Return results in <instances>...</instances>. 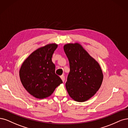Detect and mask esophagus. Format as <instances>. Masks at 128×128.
<instances>
[{
    "instance_id": "obj_1",
    "label": "esophagus",
    "mask_w": 128,
    "mask_h": 128,
    "mask_svg": "<svg viewBox=\"0 0 128 128\" xmlns=\"http://www.w3.org/2000/svg\"><path fill=\"white\" fill-rule=\"evenodd\" d=\"M60 77L61 78V79L62 80L63 82H64V81H65V76L63 75H62V76H61Z\"/></svg>"
}]
</instances>
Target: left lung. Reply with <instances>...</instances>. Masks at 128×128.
<instances>
[{"label":"left lung","mask_w":128,"mask_h":128,"mask_svg":"<svg viewBox=\"0 0 128 128\" xmlns=\"http://www.w3.org/2000/svg\"><path fill=\"white\" fill-rule=\"evenodd\" d=\"M64 50L70 68L66 88L74 100L85 102L96 93L102 84L103 74L100 64L78 43L65 44Z\"/></svg>","instance_id":"obj_1"}]
</instances>
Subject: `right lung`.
<instances>
[{
  "instance_id": "1",
  "label": "right lung",
  "mask_w": 128,
  "mask_h": 128,
  "mask_svg": "<svg viewBox=\"0 0 128 128\" xmlns=\"http://www.w3.org/2000/svg\"><path fill=\"white\" fill-rule=\"evenodd\" d=\"M55 44H49L37 49L24 62L20 70V77L23 86L31 95L43 99L50 96L63 81L55 73L52 62Z\"/></svg>"
}]
</instances>
